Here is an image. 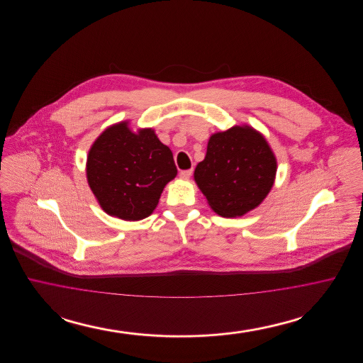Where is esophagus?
Masks as SVG:
<instances>
[{
    "label": "esophagus",
    "instance_id": "34e87169",
    "mask_svg": "<svg viewBox=\"0 0 363 363\" xmlns=\"http://www.w3.org/2000/svg\"><path fill=\"white\" fill-rule=\"evenodd\" d=\"M191 174H193L191 169H190V170H182V172L179 173V177H181L182 179H189L190 177H191Z\"/></svg>",
    "mask_w": 363,
    "mask_h": 363
}]
</instances>
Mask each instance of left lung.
Wrapping results in <instances>:
<instances>
[{
	"instance_id": "8db88e82",
	"label": "left lung",
	"mask_w": 363,
	"mask_h": 363,
	"mask_svg": "<svg viewBox=\"0 0 363 363\" xmlns=\"http://www.w3.org/2000/svg\"><path fill=\"white\" fill-rule=\"evenodd\" d=\"M277 175V159L265 138L252 128L235 126L212 135L207 155L194 170V179L211 208L235 218L257 207Z\"/></svg>"
}]
</instances>
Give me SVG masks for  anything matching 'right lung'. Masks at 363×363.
I'll return each instance as SVG.
<instances>
[{"label": "right lung", "mask_w": 363, "mask_h": 363, "mask_svg": "<svg viewBox=\"0 0 363 363\" xmlns=\"http://www.w3.org/2000/svg\"><path fill=\"white\" fill-rule=\"evenodd\" d=\"M175 175L172 150L152 129L136 135L126 122L106 129L86 159L89 188L108 215L123 220L150 216Z\"/></svg>", "instance_id": "1"}]
</instances>
